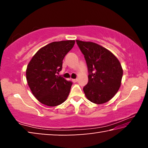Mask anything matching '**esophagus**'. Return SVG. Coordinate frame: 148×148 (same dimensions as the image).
<instances>
[{"label":"esophagus","mask_w":148,"mask_h":148,"mask_svg":"<svg viewBox=\"0 0 148 148\" xmlns=\"http://www.w3.org/2000/svg\"><path fill=\"white\" fill-rule=\"evenodd\" d=\"M72 81L74 82V83H76V82L77 81V79L76 78V79H72Z\"/></svg>","instance_id":"1"}]
</instances>
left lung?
Wrapping results in <instances>:
<instances>
[{
    "instance_id": "1",
    "label": "left lung",
    "mask_w": 148,
    "mask_h": 148,
    "mask_svg": "<svg viewBox=\"0 0 148 148\" xmlns=\"http://www.w3.org/2000/svg\"><path fill=\"white\" fill-rule=\"evenodd\" d=\"M88 69V83L84 87L87 99L97 104L114 97L121 86L123 69L119 60L109 50L94 42L77 40Z\"/></svg>"
}]
</instances>
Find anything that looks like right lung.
<instances>
[{"mask_svg": "<svg viewBox=\"0 0 148 148\" xmlns=\"http://www.w3.org/2000/svg\"><path fill=\"white\" fill-rule=\"evenodd\" d=\"M74 44L75 40L51 42L40 49L27 65V83L41 103L58 106L68 97L72 83L57 74L62 70V60Z\"/></svg>", "mask_w": 148, "mask_h": 148, "instance_id": "right-lung-1", "label": "right lung"}]
</instances>
